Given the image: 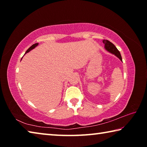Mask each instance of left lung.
Returning <instances> with one entry per match:
<instances>
[{
    "label": "left lung",
    "instance_id": "left-lung-1",
    "mask_svg": "<svg viewBox=\"0 0 147 147\" xmlns=\"http://www.w3.org/2000/svg\"><path fill=\"white\" fill-rule=\"evenodd\" d=\"M103 43L104 44V47H105V49L107 51L109 52V53L115 54L117 57H118L122 61V57L120 54V52L118 51V49L116 48V47L111 42L108 40H106V39H104Z\"/></svg>",
    "mask_w": 147,
    "mask_h": 147
}]
</instances>
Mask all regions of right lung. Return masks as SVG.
Masks as SVG:
<instances>
[{"instance_id": "obj_1", "label": "right lung", "mask_w": 147, "mask_h": 147, "mask_svg": "<svg viewBox=\"0 0 147 147\" xmlns=\"http://www.w3.org/2000/svg\"><path fill=\"white\" fill-rule=\"evenodd\" d=\"M38 43H35V44H34V45H32L30 47V48H29V49H28V50H27V51H26L25 54H26V53H28L29 51H31V50H32L33 49H34L35 47H36V46H38Z\"/></svg>"}]
</instances>
